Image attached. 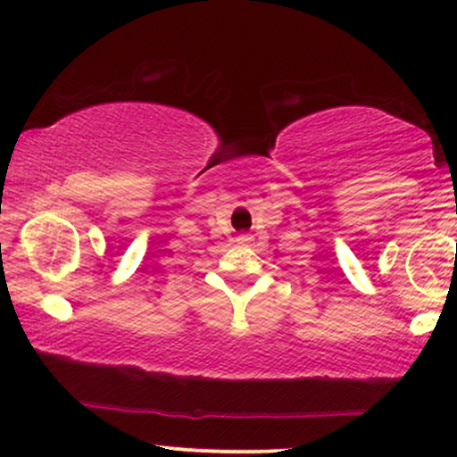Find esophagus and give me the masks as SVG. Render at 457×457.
I'll return each instance as SVG.
<instances>
[{"instance_id": "1", "label": "esophagus", "mask_w": 457, "mask_h": 457, "mask_svg": "<svg viewBox=\"0 0 457 457\" xmlns=\"http://www.w3.org/2000/svg\"><path fill=\"white\" fill-rule=\"evenodd\" d=\"M236 240H238L240 245H246L251 240V236L249 234H243V236H238V238H236Z\"/></svg>"}]
</instances>
